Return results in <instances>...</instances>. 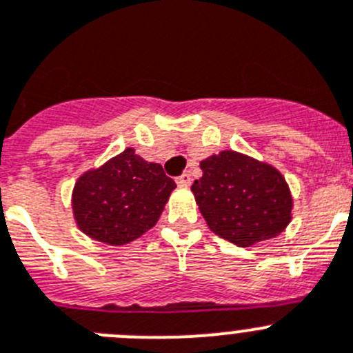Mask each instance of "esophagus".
<instances>
[{
	"label": "esophagus",
	"instance_id": "obj_1",
	"mask_svg": "<svg viewBox=\"0 0 353 353\" xmlns=\"http://www.w3.org/2000/svg\"><path fill=\"white\" fill-rule=\"evenodd\" d=\"M176 183L179 184V186H190V184H192V174L190 172L181 174V176L176 179Z\"/></svg>",
	"mask_w": 353,
	"mask_h": 353
}]
</instances>
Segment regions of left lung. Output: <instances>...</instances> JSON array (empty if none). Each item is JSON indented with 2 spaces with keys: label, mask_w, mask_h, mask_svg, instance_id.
<instances>
[{
  "label": "left lung",
  "mask_w": 353,
  "mask_h": 353,
  "mask_svg": "<svg viewBox=\"0 0 353 353\" xmlns=\"http://www.w3.org/2000/svg\"><path fill=\"white\" fill-rule=\"evenodd\" d=\"M200 169L192 192L216 236L246 248L272 239L290 223V188L272 165L227 149L200 161Z\"/></svg>",
  "instance_id": "8db88e82"
}]
</instances>
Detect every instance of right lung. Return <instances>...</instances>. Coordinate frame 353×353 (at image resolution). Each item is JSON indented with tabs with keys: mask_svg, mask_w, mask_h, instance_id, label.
Wrapping results in <instances>:
<instances>
[{
	"mask_svg": "<svg viewBox=\"0 0 353 353\" xmlns=\"http://www.w3.org/2000/svg\"><path fill=\"white\" fill-rule=\"evenodd\" d=\"M174 188L160 163L128 148L79 177L72 193L74 218L91 239L121 246L157 225Z\"/></svg>",
	"mask_w": 353,
	"mask_h": 353,
	"instance_id": "1",
	"label": "right lung"
}]
</instances>
